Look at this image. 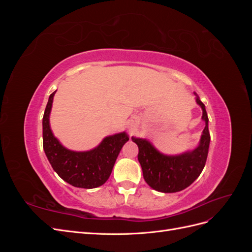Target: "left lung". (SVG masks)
<instances>
[{"instance_id":"8db88e82","label":"left lung","mask_w":252,"mask_h":252,"mask_svg":"<svg viewBox=\"0 0 252 252\" xmlns=\"http://www.w3.org/2000/svg\"><path fill=\"white\" fill-rule=\"evenodd\" d=\"M196 103L202 110V119L205 121V128L200 145L194 150L180 156H164L158 152L150 142L132 138L138 145V159L143 170L144 180L157 191L165 193L178 192L191 185L201 174L208 156L210 133L208 129V117L205 105L199 96Z\"/></svg>"}]
</instances>
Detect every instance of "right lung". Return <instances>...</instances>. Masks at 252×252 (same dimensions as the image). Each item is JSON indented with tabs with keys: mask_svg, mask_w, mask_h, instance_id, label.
<instances>
[{
	"mask_svg": "<svg viewBox=\"0 0 252 252\" xmlns=\"http://www.w3.org/2000/svg\"><path fill=\"white\" fill-rule=\"evenodd\" d=\"M49 96L43 117V148L49 163L61 179L79 188H96L110 177L113 165L129 140L125 132L105 138L97 147L90 151L68 150L53 135L49 125V114L53 95Z\"/></svg>",
	"mask_w": 252,
	"mask_h": 252,
	"instance_id": "1",
	"label": "right lung"
}]
</instances>
